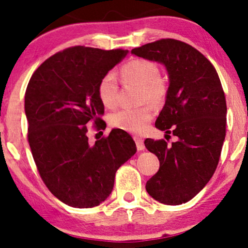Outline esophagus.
I'll return each mask as SVG.
<instances>
[{
  "mask_svg": "<svg viewBox=\"0 0 248 248\" xmlns=\"http://www.w3.org/2000/svg\"><path fill=\"white\" fill-rule=\"evenodd\" d=\"M134 141H136V145H137V149L138 151H143L145 149V145H143V140L142 138H139V137H134Z\"/></svg>",
  "mask_w": 248,
  "mask_h": 248,
  "instance_id": "obj_1",
  "label": "esophagus"
}]
</instances>
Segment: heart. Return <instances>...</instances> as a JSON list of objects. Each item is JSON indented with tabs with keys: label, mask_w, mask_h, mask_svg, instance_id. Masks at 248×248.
Wrapping results in <instances>:
<instances>
[{
	"label": "heart",
	"mask_w": 248,
	"mask_h": 248,
	"mask_svg": "<svg viewBox=\"0 0 248 248\" xmlns=\"http://www.w3.org/2000/svg\"><path fill=\"white\" fill-rule=\"evenodd\" d=\"M122 78L127 84L140 87V102H149L153 106L163 105L168 95V85L158 76V68L152 61L137 59L130 61L121 69ZM97 95L106 108L112 109L118 102V85L112 73H107L101 78L97 86ZM153 117V109L149 105L139 108H125L110 116V125L116 129L131 133H141L147 129Z\"/></svg>",
	"instance_id": "1"
}]
</instances>
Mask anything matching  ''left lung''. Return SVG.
<instances>
[{
	"label": "left lung",
	"instance_id": "obj_1",
	"mask_svg": "<svg viewBox=\"0 0 248 248\" xmlns=\"http://www.w3.org/2000/svg\"><path fill=\"white\" fill-rule=\"evenodd\" d=\"M131 53L166 66L170 84L155 126L166 131V138L170 133L177 137L171 146L163 139L145 140L146 148L160 161L146 189L161 203H185L209 182L221 156L227 131L221 80L200 51L179 40L161 39Z\"/></svg>",
	"mask_w": 248,
	"mask_h": 248
}]
</instances>
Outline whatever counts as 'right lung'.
I'll return each mask as SVG.
<instances>
[{
  "mask_svg": "<svg viewBox=\"0 0 248 248\" xmlns=\"http://www.w3.org/2000/svg\"><path fill=\"white\" fill-rule=\"evenodd\" d=\"M123 49L75 46L35 70L25 92L27 140L48 189L68 206L92 208L111 193L118 168L137 152L132 137L114 129L88 142L90 124L103 127L101 78L124 59Z\"/></svg>",
  "mask_w": 248,
  "mask_h": 248,
  "instance_id": "right-lung-1",
  "label": "right lung"
}]
</instances>
